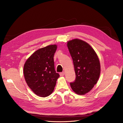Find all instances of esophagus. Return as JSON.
<instances>
[{
    "label": "esophagus",
    "instance_id": "1",
    "mask_svg": "<svg viewBox=\"0 0 123 123\" xmlns=\"http://www.w3.org/2000/svg\"><path fill=\"white\" fill-rule=\"evenodd\" d=\"M59 74H60V76H64V75H65V72H61V73H59Z\"/></svg>",
    "mask_w": 123,
    "mask_h": 123
}]
</instances>
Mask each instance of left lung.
I'll return each instance as SVG.
<instances>
[{
    "label": "left lung",
    "mask_w": 123,
    "mask_h": 123,
    "mask_svg": "<svg viewBox=\"0 0 123 123\" xmlns=\"http://www.w3.org/2000/svg\"><path fill=\"white\" fill-rule=\"evenodd\" d=\"M67 46L73 62L76 77L70 86L79 95L89 92L97 83L100 73L98 57L93 49L84 41L74 39Z\"/></svg>",
    "instance_id": "1"
}]
</instances>
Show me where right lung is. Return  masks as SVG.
<instances>
[{
	"label": "right lung",
	"instance_id": "obj_1",
	"mask_svg": "<svg viewBox=\"0 0 123 123\" xmlns=\"http://www.w3.org/2000/svg\"><path fill=\"white\" fill-rule=\"evenodd\" d=\"M56 44L36 51L25 62V79L29 88L40 97H47L53 91L59 75L55 71L54 55Z\"/></svg>",
	"mask_w": 123,
	"mask_h": 123
}]
</instances>
